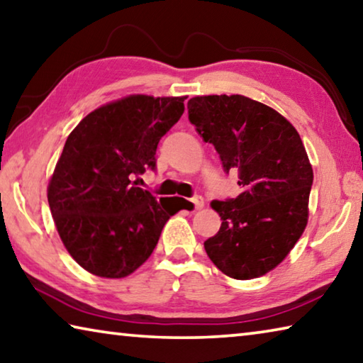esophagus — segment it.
<instances>
[{"instance_id": "1", "label": "esophagus", "mask_w": 363, "mask_h": 363, "mask_svg": "<svg viewBox=\"0 0 363 363\" xmlns=\"http://www.w3.org/2000/svg\"><path fill=\"white\" fill-rule=\"evenodd\" d=\"M190 201H192V203H194L195 210H200V208L203 206V203H205V201H203V196H201V195H195V196H192V199H190Z\"/></svg>"}]
</instances>
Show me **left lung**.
<instances>
[{"mask_svg":"<svg viewBox=\"0 0 363 363\" xmlns=\"http://www.w3.org/2000/svg\"><path fill=\"white\" fill-rule=\"evenodd\" d=\"M189 120L214 145L225 173L237 171L243 190L213 201L223 224L205 242L220 272L248 280L285 259L307 224L314 173L298 131L279 112L240 94L200 96Z\"/></svg>","mask_w":363,"mask_h":363,"instance_id":"obj_1","label":"left lung"}]
</instances>
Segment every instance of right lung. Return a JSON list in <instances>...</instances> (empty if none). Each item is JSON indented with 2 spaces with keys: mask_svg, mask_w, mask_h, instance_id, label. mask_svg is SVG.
<instances>
[{
  "mask_svg": "<svg viewBox=\"0 0 363 363\" xmlns=\"http://www.w3.org/2000/svg\"><path fill=\"white\" fill-rule=\"evenodd\" d=\"M184 99L125 97L86 115L65 140L49 208L67 251L97 277L121 279L143 266L181 210L133 179L157 168L158 143L179 121Z\"/></svg>",
  "mask_w": 363,
  "mask_h": 363,
  "instance_id": "1",
  "label": "right lung"
}]
</instances>
